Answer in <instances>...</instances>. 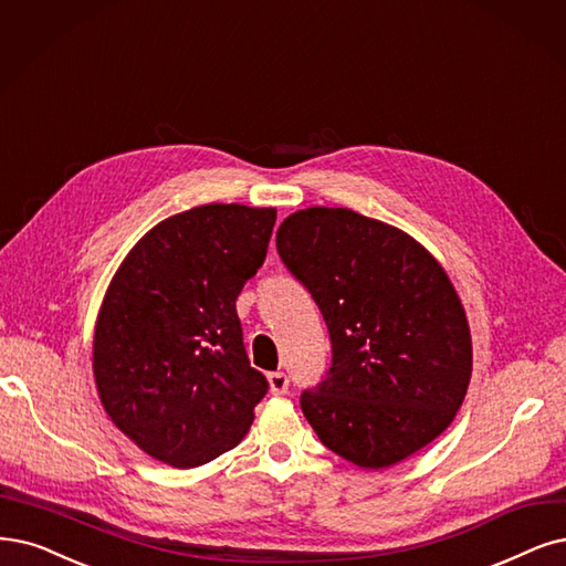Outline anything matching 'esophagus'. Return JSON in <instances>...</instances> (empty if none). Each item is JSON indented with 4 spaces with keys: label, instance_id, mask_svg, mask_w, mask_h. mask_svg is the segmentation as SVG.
Returning a JSON list of instances; mask_svg holds the SVG:
<instances>
[{
    "label": "esophagus",
    "instance_id": "obj_1",
    "mask_svg": "<svg viewBox=\"0 0 566 566\" xmlns=\"http://www.w3.org/2000/svg\"><path fill=\"white\" fill-rule=\"evenodd\" d=\"M268 385H270V391L272 394H286V389H289V378L286 375L282 373V370H277V373H270L268 375Z\"/></svg>",
    "mask_w": 566,
    "mask_h": 566
}]
</instances>
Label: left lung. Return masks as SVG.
I'll return each instance as SVG.
<instances>
[{"label": "left lung", "instance_id": "8db88e82", "mask_svg": "<svg viewBox=\"0 0 566 566\" xmlns=\"http://www.w3.org/2000/svg\"><path fill=\"white\" fill-rule=\"evenodd\" d=\"M277 251L331 336L326 380L301 396L319 441L373 471L436 441L473 370L469 319L446 268L401 228L347 207L289 214Z\"/></svg>", "mask_w": 566, "mask_h": 566}]
</instances>
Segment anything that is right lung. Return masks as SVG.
<instances>
[{
	"label": "right lung",
	"mask_w": 566,
	"mask_h": 566,
	"mask_svg": "<svg viewBox=\"0 0 566 566\" xmlns=\"http://www.w3.org/2000/svg\"><path fill=\"white\" fill-rule=\"evenodd\" d=\"M275 207L200 205L128 251L97 312L93 375L109 420L149 457L196 469L233 450L268 380L235 301L263 265Z\"/></svg>",
	"instance_id": "1"
}]
</instances>
